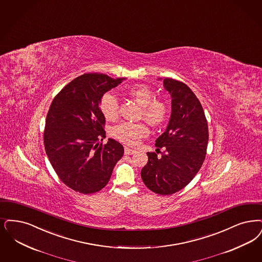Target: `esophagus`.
<instances>
[{"mask_svg": "<svg viewBox=\"0 0 262 262\" xmlns=\"http://www.w3.org/2000/svg\"><path fill=\"white\" fill-rule=\"evenodd\" d=\"M136 152V150H133V149L128 148V147H125V154H126V155H133V154H135Z\"/></svg>", "mask_w": 262, "mask_h": 262, "instance_id": "esophagus-1", "label": "esophagus"}]
</instances>
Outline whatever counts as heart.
Returning <instances> with one entry per match:
<instances>
[{"label": "heart", "mask_w": 262, "mask_h": 262, "mask_svg": "<svg viewBox=\"0 0 262 262\" xmlns=\"http://www.w3.org/2000/svg\"><path fill=\"white\" fill-rule=\"evenodd\" d=\"M126 93L141 106L140 116L147 123L152 126H159L166 120L167 106L160 100H155V95L148 86L142 84L134 85L128 88ZM99 107L106 120L114 121L118 118L119 101L113 93L108 92L102 95ZM148 133L149 129L144 123L123 122L112 128L111 136L124 144L136 146L141 138L147 136Z\"/></svg>", "instance_id": "obj_1"}]
</instances>
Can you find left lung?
<instances>
[{"label": "left lung", "mask_w": 262, "mask_h": 262, "mask_svg": "<svg viewBox=\"0 0 262 262\" xmlns=\"http://www.w3.org/2000/svg\"><path fill=\"white\" fill-rule=\"evenodd\" d=\"M164 86L171 97V114L155 144L164 151L158 149L161 157L147 152L141 178L151 191L170 195L184 188L199 171L206 158L209 129L203 107L189 86L169 78L164 79Z\"/></svg>", "instance_id": "left-lung-1"}]
</instances>
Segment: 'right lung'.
<instances>
[{
    "label": "right lung",
    "instance_id": "obj_1",
    "mask_svg": "<svg viewBox=\"0 0 262 262\" xmlns=\"http://www.w3.org/2000/svg\"><path fill=\"white\" fill-rule=\"evenodd\" d=\"M126 78L89 73L65 85L52 102L46 120L43 144L58 178L74 191L92 194L104 187L124 147L112 138L103 140L102 95Z\"/></svg>",
    "mask_w": 262,
    "mask_h": 262
}]
</instances>
